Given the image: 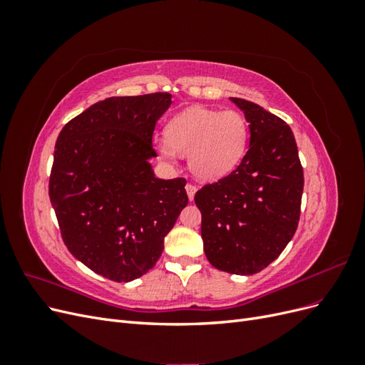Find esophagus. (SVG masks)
I'll use <instances>...</instances> for the list:
<instances>
[{
    "mask_svg": "<svg viewBox=\"0 0 365 365\" xmlns=\"http://www.w3.org/2000/svg\"><path fill=\"white\" fill-rule=\"evenodd\" d=\"M185 190H187V195H189V200H190V201H193L195 193H196V185H195V184H192V182H189V184L185 185Z\"/></svg>",
    "mask_w": 365,
    "mask_h": 365,
    "instance_id": "1",
    "label": "esophagus"
}]
</instances>
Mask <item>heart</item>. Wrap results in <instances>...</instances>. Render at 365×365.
Segmentation results:
<instances>
[{
  "label": "heart",
  "instance_id": "obj_1",
  "mask_svg": "<svg viewBox=\"0 0 365 365\" xmlns=\"http://www.w3.org/2000/svg\"><path fill=\"white\" fill-rule=\"evenodd\" d=\"M245 117L233 109L217 111L193 106L175 115L165 126V140L160 141V157L173 163L189 157L197 178L219 180L233 170L244 157L248 143Z\"/></svg>",
  "mask_w": 365,
  "mask_h": 365
}]
</instances>
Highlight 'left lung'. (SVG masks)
Wrapping results in <instances>:
<instances>
[{"label":"left lung","mask_w":365,"mask_h":365,"mask_svg":"<svg viewBox=\"0 0 365 365\" xmlns=\"http://www.w3.org/2000/svg\"><path fill=\"white\" fill-rule=\"evenodd\" d=\"M250 123L242 163L195 195L201 236L216 269L251 275L277 259L300 220L303 168L291 128L262 106L231 97Z\"/></svg>","instance_id":"1"}]
</instances>
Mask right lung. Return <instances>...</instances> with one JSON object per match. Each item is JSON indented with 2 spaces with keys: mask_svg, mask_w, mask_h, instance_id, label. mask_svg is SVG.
Segmentation results:
<instances>
[{
  "mask_svg": "<svg viewBox=\"0 0 365 365\" xmlns=\"http://www.w3.org/2000/svg\"><path fill=\"white\" fill-rule=\"evenodd\" d=\"M169 93L109 97L70 120L54 146L48 195L65 247L113 282L153 268L189 202L185 180H158L152 135Z\"/></svg>",
  "mask_w": 365,
  "mask_h": 365,
  "instance_id": "1",
  "label": "right lung"
}]
</instances>
